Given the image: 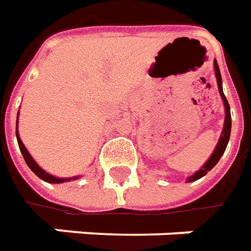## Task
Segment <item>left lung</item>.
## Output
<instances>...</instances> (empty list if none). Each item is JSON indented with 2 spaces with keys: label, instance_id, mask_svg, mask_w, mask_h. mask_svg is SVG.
<instances>
[{
  "label": "left lung",
  "instance_id": "left-lung-1",
  "mask_svg": "<svg viewBox=\"0 0 251 251\" xmlns=\"http://www.w3.org/2000/svg\"><path fill=\"white\" fill-rule=\"evenodd\" d=\"M214 69H215V75H216V81H218V88H219V93L222 96V100H223V104H225V127H223V131H222V135H220V139L216 145V149L212 152V155L209 157L207 162L204 163V166L201 169H199L196 173H193L191 177H188L186 181L188 182H192V181H196V179L201 178L205 174L214 168L216 163L219 162V159L222 158V155L225 154L226 147H227V143L230 140V134H231V113H230V105H228V101L226 99L225 93H223V86H222V75H220L219 66H218V62L215 60L214 62Z\"/></svg>",
  "mask_w": 251,
  "mask_h": 251
}]
</instances>
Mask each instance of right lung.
<instances>
[{
    "mask_svg": "<svg viewBox=\"0 0 251 251\" xmlns=\"http://www.w3.org/2000/svg\"><path fill=\"white\" fill-rule=\"evenodd\" d=\"M17 123H19V113H17ZM17 123H16V136H17V143H19V147H20L21 154H23V157L25 159L26 165H28V168L31 169L33 173L36 174L39 178H42L46 182H49V184H60V182H65V181H70V179H77L78 177H70V178H59V177H55V176H51L50 173H47L46 170L40 168L36 162H35V159L31 157V154L28 152V150L25 149V146L24 143L21 142L20 139V135H19V129H17Z\"/></svg>",
    "mask_w": 251,
    "mask_h": 251,
    "instance_id": "add662e5",
    "label": "right lung"
}]
</instances>
